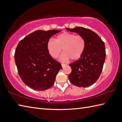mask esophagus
I'll return each instance as SVG.
<instances>
[{"label":"esophagus","mask_w":122,"mask_h":122,"mask_svg":"<svg viewBox=\"0 0 122 122\" xmlns=\"http://www.w3.org/2000/svg\"><path fill=\"white\" fill-rule=\"evenodd\" d=\"M61 65H62V67H64L65 66H66V64H61Z\"/></svg>","instance_id":"1"}]
</instances>
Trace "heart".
<instances>
[{
    "mask_svg": "<svg viewBox=\"0 0 122 122\" xmlns=\"http://www.w3.org/2000/svg\"><path fill=\"white\" fill-rule=\"evenodd\" d=\"M47 46L48 52L54 58L58 57L62 49L63 53L59 60L66 62L70 59L78 60L83 56L86 48V41L81 36L64 32L56 36V41L50 39Z\"/></svg>",
    "mask_w": 122,
    "mask_h": 122,
    "instance_id": "heart-1",
    "label": "heart"
}]
</instances>
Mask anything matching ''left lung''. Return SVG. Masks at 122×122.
Wrapping results in <instances>:
<instances>
[{
	"label": "left lung",
	"instance_id": "1",
	"mask_svg": "<svg viewBox=\"0 0 122 122\" xmlns=\"http://www.w3.org/2000/svg\"><path fill=\"white\" fill-rule=\"evenodd\" d=\"M66 30L78 34L86 41L83 56L69 64L72 72L69 79L75 86L88 87L98 80L102 70L106 56L104 43L97 34L89 29L77 27Z\"/></svg>",
	"mask_w": 122,
	"mask_h": 122
}]
</instances>
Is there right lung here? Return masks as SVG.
I'll use <instances>...</instances> for the list:
<instances>
[{"instance_id": "obj_1", "label": "right lung", "mask_w": 122, "mask_h": 122, "mask_svg": "<svg viewBox=\"0 0 122 122\" xmlns=\"http://www.w3.org/2000/svg\"><path fill=\"white\" fill-rule=\"evenodd\" d=\"M61 30H36L19 42L15 59L20 77L30 88L43 91L51 87L62 69L47 49V42Z\"/></svg>"}]
</instances>
